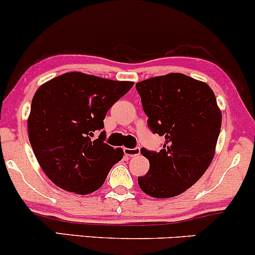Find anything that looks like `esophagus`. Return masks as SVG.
Masks as SVG:
<instances>
[{
    "label": "esophagus",
    "instance_id": "1",
    "mask_svg": "<svg viewBox=\"0 0 255 255\" xmlns=\"http://www.w3.org/2000/svg\"><path fill=\"white\" fill-rule=\"evenodd\" d=\"M124 152L126 156L128 157H134V156H137V154L140 153V148L139 147H134V148H127L125 147L124 148Z\"/></svg>",
    "mask_w": 255,
    "mask_h": 255
}]
</instances>
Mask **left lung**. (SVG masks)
Masks as SVG:
<instances>
[{"label":"left lung","instance_id":"obj_1","mask_svg":"<svg viewBox=\"0 0 255 255\" xmlns=\"http://www.w3.org/2000/svg\"><path fill=\"white\" fill-rule=\"evenodd\" d=\"M135 87L148 128L165 137L160 151L140 150L150 169L137 183L150 197H176L203 176L215 156L222 125L215 93L181 73L147 79Z\"/></svg>","mask_w":255,"mask_h":255}]
</instances>
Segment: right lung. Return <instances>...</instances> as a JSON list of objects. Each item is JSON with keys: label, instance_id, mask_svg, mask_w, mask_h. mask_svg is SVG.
I'll use <instances>...</instances> for the list:
<instances>
[{"label": "right lung", "instance_id": "obj_1", "mask_svg": "<svg viewBox=\"0 0 255 255\" xmlns=\"http://www.w3.org/2000/svg\"><path fill=\"white\" fill-rule=\"evenodd\" d=\"M130 81L72 72L54 78L34 93L28 137L40 168L60 188L77 194L97 191L119 160L122 148L105 144L103 120Z\"/></svg>", "mask_w": 255, "mask_h": 255}]
</instances>
